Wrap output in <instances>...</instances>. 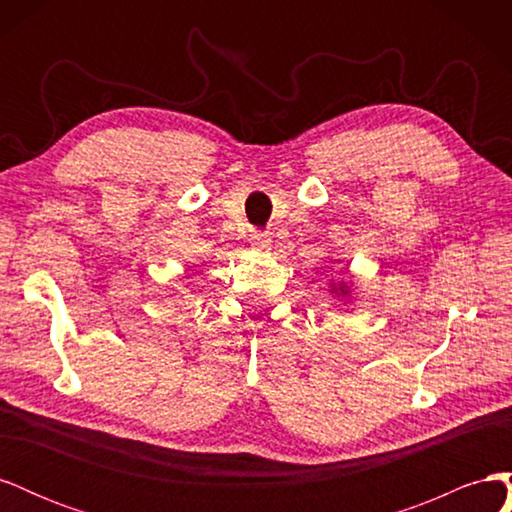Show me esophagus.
Wrapping results in <instances>:
<instances>
[{"label":"esophagus","instance_id":"34e87169","mask_svg":"<svg viewBox=\"0 0 512 512\" xmlns=\"http://www.w3.org/2000/svg\"><path fill=\"white\" fill-rule=\"evenodd\" d=\"M250 243L256 252H267L271 247V235L269 232H254L250 237Z\"/></svg>","mask_w":512,"mask_h":512}]
</instances>
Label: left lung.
Here are the masks:
<instances>
[{"label": "left lung", "mask_w": 512, "mask_h": 512, "mask_svg": "<svg viewBox=\"0 0 512 512\" xmlns=\"http://www.w3.org/2000/svg\"><path fill=\"white\" fill-rule=\"evenodd\" d=\"M331 294H335L337 299H348L350 297V284L346 282H333L331 280Z\"/></svg>", "instance_id": "left-lung-1"}]
</instances>
